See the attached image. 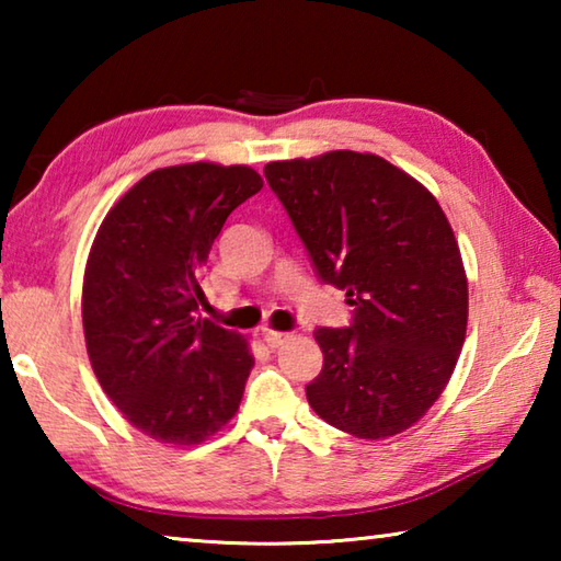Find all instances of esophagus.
<instances>
[{
	"mask_svg": "<svg viewBox=\"0 0 561 561\" xmlns=\"http://www.w3.org/2000/svg\"><path fill=\"white\" fill-rule=\"evenodd\" d=\"M287 339H289V334H284V331H264V344H267L270 348L282 346Z\"/></svg>",
	"mask_w": 561,
	"mask_h": 561,
	"instance_id": "obj_1",
	"label": "esophagus"
}]
</instances>
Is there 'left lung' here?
<instances>
[{
    "mask_svg": "<svg viewBox=\"0 0 561 561\" xmlns=\"http://www.w3.org/2000/svg\"><path fill=\"white\" fill-rule=\"evenodd\" d=\"M319 282L344 289L348 327L314 331L324 354L309 405L378 440L423 417L458 364L468 279L440 205L388 160L354 150L264 165Z\"/></svg>",
    "mask_w": 561,
    "mask_h": 561,
    "instance_id": "obj_1",
    "label": "left lung"
}]
</instances>
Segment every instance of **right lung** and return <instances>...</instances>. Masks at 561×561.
<instances>
[{"instance_id": "add662e5", "label": "right lung", "mask_w": 561, "mask_h": 561, "mask_svg": "<svg viewBox=\"0 0 561 561\" xmlns=\"http://www.w3.org/2000/svg\"><path fill=\"white\" fill-rule=\"evenodd\" d=\"M262 190L247 165L160 168L113 205L83 277V334L99 383L150 438L197 445L240 408L254 358L203 319V264L234 207Z\"/></svg>"}]
</instances>
